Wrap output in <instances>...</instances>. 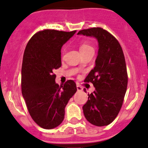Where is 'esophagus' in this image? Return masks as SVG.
<instances>
[{"label":"esophagus","instance_id":"1","mask_svg":"<svg viewBox=\"0 0 148 148\" xmlns=\"http://www.w3.org/2000/svg\"><path fill=\"white\" fill-rule=\"evenodd\" d=\"M76 88H77V91H82L83 90V88L80 86V85H76Z\"/></svg>","mask_w":148,"mask_h":148}]
</instances>
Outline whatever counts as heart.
I'll return each mask as SVG.
<instances>
[{
  "label": "heart",
  "mask_w": 148,
  "mask_h": 148,
  "mask_svg": "<svg viewBox=\"0 0 148 148\" xmlns=\"http://www.w3.org/2000/svg\"><path fill=\"white\" fill-rule=\"evenodd\" d=\"M80 51H87V50H90V49H93V48L88 42H83V43L81 44V45L80 46Z\"/></svg>",
  "instance_id": "heart-1"
}]
</instances>
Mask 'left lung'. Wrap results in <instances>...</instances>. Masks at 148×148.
Listing matches in <instances>:
<instances>
[{
	"mask_svg": "<svg viewBox=\"0 0 148 148\" xmlns=\"http://www.w3.org/2000/svg\"><path fill=\"white\" fill-rule=\"evenodd\" d=\"M77 34L94 37L99 43L95 66L84 81L93 83L95 90L88 94V100L83 106V114L92 125H108L118 115L127 90L123 52L118 40L101 27L81 30Z\"/></svg>",
	"mask_w": 148,
	"mask_h": 148,
	"instance_id": "1",
	"label": "left lung"
}]
</instances>
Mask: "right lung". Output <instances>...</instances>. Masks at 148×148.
Masks as SVG:
<instances>
[{"instance_id":"1","label":"right lung","mask_w":148,"mask_h":148,"mask_svg":"<svg viewBox=\"0 0 148 148\" xmlns=\"http://www.w3.org/2000/svg\"><path fill=\"white\" fill-rule=\"evenodd\" d=\"M76 31L45 29L35 34L27 44L21 69L23 99L32 118L44 129L63 122L65 108L76 92L69 80L59 86L53 71L61 66V48Z\"/></svg>"}]
</instances>
